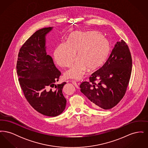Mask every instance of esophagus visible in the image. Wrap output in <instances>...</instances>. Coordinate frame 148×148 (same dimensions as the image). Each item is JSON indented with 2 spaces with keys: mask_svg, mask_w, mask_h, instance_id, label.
Returning <instances> with one entry per match:
<instances>
[{
  "mask_svg": "<svg viewBox=\"0 0 148 148\" xmlns=\"http://www.w3.org/2000/svg\"><path fill=\"white\" fill-rule=\"evenodd\" d=\"M72 83H73V84L74 85H75L77 88H79L80 83L77 82V81H75V80H73V81H72Z\"/></svg>",
  "mask_w": 148,
  "mask_h": 148,
  "instance_id": "1",
  "label": "esophagus"
}]
</instances>
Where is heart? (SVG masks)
<instances>
[{
	"label": "heart",
	"instance_id": "obj_1",
	"mask_svg": "<svg viewBox=\"0 0 148 148\" xmlns=\"http://www.w3.org/2000/svg\"><path fill=\"white\" fill-rule=\"evenodd\" d=\"M110 46L104 36L96 32H76L69 35L65 43L59 44L54 52L56 63L61 67H69L75 59L77 60L64 77L80 80L88 69L93 71L106 62L109 54Z\"/></svg>",
	"mask_w": 148,
	"mask_h": 148
}]
</instances>
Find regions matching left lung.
<instances>
[{
  "label": "left lung",
  "instance_id": "1",
  "mask_svg": "<svg viewBox=\"0 0 148 148\" xmlns=\"http://www.w3.org/2000/svg\"><path fill=\"white\" fill-rule=\"evenodd\" d=\"M132 69V59L127 44L123 40L117 42L106 63L92 74L89 82L82 83L80 91L94 108L112 109L125 95Z\"/></svg>",
  "mask_w": 148,
  "mask_h": 148
}]
</instances>
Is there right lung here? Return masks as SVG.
Returning a JSON list of instances; mask_svg holds the SVG:
<instances>
[{"mask_svg":"<svg viewBox=\"0 0 148 148\" xmlns=\"http://www.w3.org/2000/svg\"><path fill=\"white\" fill-rule=\"evenodd\" d=\"M53 27L37 30L19 50L16 71L21 90L35 110L48 116L63 112L66 100L62 90L64 82L55 84L61 75L46 51V36Z\"/></svg>","mask_w":148,"mask_h":148,"instance_id":"add662e5","label":"right lung"}]
</instances>
